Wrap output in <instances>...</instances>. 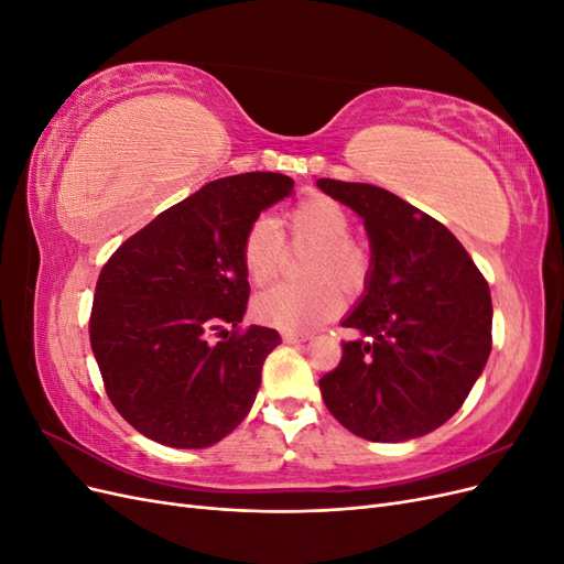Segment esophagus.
Returning a JSON list of instances; mask_svg holds the SVG:
<instances>
[{"instance_id": "1", "label": "esophagus", "mask_w": 564, "mask_h": 564, "mask_svg": "<svg viewBox=\"0 0 564 564\" xmlns=\"http://www.w3.org/2000/svg\"><path fill=\"white\" fill-rule=\"evenodd\" d=\"M282 340H284V344H303V340H308V334H292V332H282Z\"/></svg>"}]
</instances>
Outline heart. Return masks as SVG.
<instances>
[{
    "label": "heart",
    "mask_w": 564,
    "mask_h": 564,
    "mask_svg": "<svg viewBox=\"0 0 564 564\" xmlns=\"http://www.w3.org/2000/svg\"><path fill=\"white\" fill-rule=\"evenodd\" d=\"M352 218L344 204L313 195L296 202L280 224L261 216L245 230L240 263L251 284L263 286L278 275L286 259V245L305 247L301 272L308 280L286 282L253 299V317L268 327L305 334L329 322L344 308V294H357L367 284L369 251L355 242Z\"/></svg>",
    "instance_id": "obj_1"
}]
</instances>
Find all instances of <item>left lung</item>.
Listing matches in <instances>:
<instances>
[{"label": "left lung", "mask_w": 564, "mask_h": 564, "mask_svg": "<svg viewBox=\"0 0 564 564\" xmlns=\"http://www.w3.org/2000/svg\"><path fill=\"white\" fill-rule=\"evenodd\" d=\"M365 218L371 275L344 327L340 362L319 379L334 419L371 442L421 437L449 421L491 350L489 284L456 237L412 204L369 183L319 178Z\"/></svg>", "instance_id": "1"}]
</instances>
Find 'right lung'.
Returning <instances> with one entry per match:
<instances>
[{"mask_svg": "<svg viewBox=\"0 0 564 564\" xmlns=\"http://www.w3.org/2000/svg\"><path fill=\"white\" fill-rule=\"evenodd\" d=\"M292 187L270 172L212 181L131 235L100 270L91 350L112 406L145 437L209 447L249 414L280 334L240 327L249 301L240 245Z\"/></svg>", "mask_w": 564, "mask_h": 564, "instance_id": "right-lung-1", "label": "right lung"}]
</instances>
